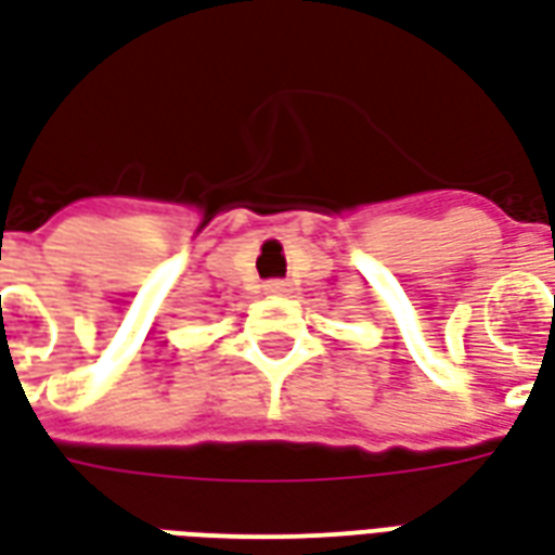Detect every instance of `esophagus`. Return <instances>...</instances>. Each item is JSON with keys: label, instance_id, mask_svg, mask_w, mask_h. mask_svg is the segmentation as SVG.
Wrapping results in <instances>:
<instances>
[{"label": "esophagus", "instance_id": "1", "mask_svg": "<svg viewBox=\"0 0 555 555\" xmlns=\"http://www.w3.org/2000/svg\"><path fill=\"white\" fill-rule=\"evenodd\" d=\"M262 289L269 295H283V293H289V283L286 281H266L262 283Z\"/></svg>", "mask_w": 555, "mask_h": 555}]
</instances>
